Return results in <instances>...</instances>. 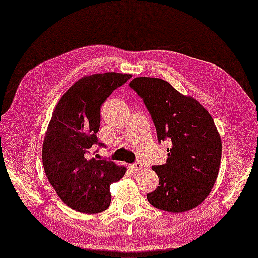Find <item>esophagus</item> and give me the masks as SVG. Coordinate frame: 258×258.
I'll list each match as a JSON object with an SVG mask.
<instances>
[{
	"label": "esophagus",
	"instance_id": "esophagus-1",
	"mask_svg": "<svg viewBox=\"0 0 258 258\" xmlns=\"http://www.w3.org/2000/svg\"><path fill=\"white\" fill-rule=\"evenodd\" d=\"M130 168H131V170L133 171V172H137V171H139V170H141V169H142V164H141V163H139V161H136L135 164L131 165V166H130Z\"/></svg>",
	"mask_w": 258,
	"mask_h": 258
}]
</instances>
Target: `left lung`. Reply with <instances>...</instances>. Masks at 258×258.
<instances>
[{"mask_svg":"<svg viewBox=\"0 0 258 258\" xmlns=\"http://www.w3.org/2000/svg\"><path fill=\"white\" fill-rule=\"evenodd\" d=\"M130 87L144 100L158 141H172L167 163L152 167L159 186L147 195L148 201L166 212L190 211L211 194L219 173L222 142L215 122L197 100L164 80L140 76Z\"/></svg>","mask_w":258,"mask_h":258,"instance_id":"1","label":"left lung"}]
</instances>
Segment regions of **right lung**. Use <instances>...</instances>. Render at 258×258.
<instances>
[{"label":"right lung","instance_id":"1","mask_svg":"<svg viewBox=\"0 0 258 258\" xmlns=\"http://www.w3.org/2000/svg\"><path fill=\"white\" fill-rule=\"evenodd\" d=\"M132 74L97 73L76 81L54 108L42 146L45 175L64 204L85 214L102 213L109 207L110 185L120 180L125 167L90 158L98 141L100 109L113 90Z\"/></svg>","mask_w":258,"mask_h":258}]
</instances>
